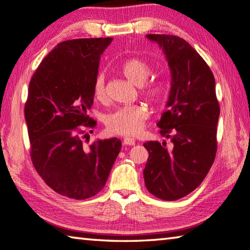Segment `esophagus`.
<instances>
[{"label":"esophagus","instance_id":"obj_1","mask_svg":"<svg viewBox=\"0 0 250 250\" xmlns=\"http://www.w3.org/2000/svg\"><path fill=\"white\" fill-rule=\"evenodd\" d=\"M124 145H125V146H134V145H136V140L132 139V138L125 137L124 139Z\"/></svg>","mask_w":250,"mask_h":250}]
</instances>
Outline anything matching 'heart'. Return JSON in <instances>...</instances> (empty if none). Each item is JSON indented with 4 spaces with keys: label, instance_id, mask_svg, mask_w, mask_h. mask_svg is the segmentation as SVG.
I'll list each match as a JSON object with an SVG mask.
<instances>
[{
    "label": "heart",
    "instance_id": "heart-1",
    "mask_svg": "<svg viewBox=\"0 0 250 250\" xmlns=\"http://www.w3.org/2000/svg\"><path fill=\"white\" fill-rule=\"evenodd\" d=\"M122 73L134 85L141 86V93L151 102H158L166 92V84L161 80H152L146 83L150 74L151 66L140 58H132L126 60L122 65ZM93 93L99 100L106 96L105 79L100 73L97 75L93 83ZM149 117V111L144 104L125 105L118 108L106 114L104 122L110 132L121 136H134L144 128L145 122Z\"/></svg>",
    "mask_w": 250,
    "mask_h": 250
}]
</instances>
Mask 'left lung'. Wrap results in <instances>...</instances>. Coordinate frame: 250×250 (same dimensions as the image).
Segmentation results:
<instances>
[{
    "instance_id": "8db88e82",
    "label": "left lung",
    "mask_w": 250,
    "mask_h": 250,
    "mask_svg": "<svg viewBox=\"0 0 250 250\" xmlns=\"http://www.w3.org/2000/svg\"><path fill=\"white\" fill-rule=\"evenodd\" d=\"M146 37L161 47L171 72L167 111L157 124L171 146L144 144L149 152L145 184L153 196L172 201L193 191L210 170L220 109L211 70L188 42L176 35Z\"/></svg>"
}]
</instances>
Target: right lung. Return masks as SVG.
<instances>
[{"mask_svg":"<svg viewBox=\"0 0 250 250\" xmlns=\"http://www.w3.org/2000/svg\"><path fill=\"white\" fill-rule=\"evenodd\" d=\"M111 41L97 38L59 43L29 84L24 116L31 159L51 189L72 199L93 197L104 187L121 150L118 138L89 146L82 141L86 138L83 129L97 125L86 110L93 104L100 57Z\"/></svg>","mask_w":250,"mask_h":250,"instance_id":"1","label":"right lung"}]
</instances>
